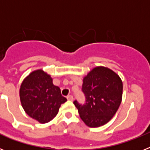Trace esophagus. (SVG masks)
Returning a JSON list of instances; mask_svg holds the SVG:
<instances>
[{"instance_id":"1","label":"esophagus","mask_w":150,"mask_h":150,"mask_svg":"<svg viewBox=\"0 0 150 150\" xmlns=\"http://www.w3.org/2000/svg\"><path fill=\"white\" fill-rule=\"evenodd\" d=\"M67 99L68 100H71V101H72V100H74V97H73V95H67Z\"/></svg>"}]
</instances>
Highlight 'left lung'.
<instances>
[{
	"label": "left lung",
	"instance_id": "left-lung-1",
	"mask_svg": "<svg viewBox=\"0 0 150 150\" xmlns=\"http://www.w3.org/2000/svg\"><path fill=\"white\" fill-rule=\"evenodd\" d=\"M122 88V82L114 71L105 67L92 69L83 79L86 103L74 101L85 124L95 128L108 122L120 107Z\"/></svg>",
	"mask_w": 150,
	"mask_h": 150
}]
</instances>
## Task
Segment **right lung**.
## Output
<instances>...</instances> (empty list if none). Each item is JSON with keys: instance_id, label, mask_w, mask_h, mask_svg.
Segmentation results:
<instances>
[{"instance_id": "add662e5", "label": "right lung", "mask_w": 150, "mask_h": 150, "mask_svg": "<svg viewBox=\"0 0 150 150\" xmlns=\"http://www.w3.org/2000/svg\"><path fill=\"white\" fill-rule=\"evenodd\" d=\"M19 96L26 113L40 123L51 121L59 112L61 104L67 101L59 87L53 85L50 75L43 70L33 71L24 79Z\"/></svg>"}]
</instances>
